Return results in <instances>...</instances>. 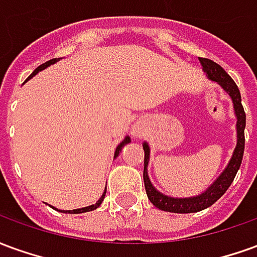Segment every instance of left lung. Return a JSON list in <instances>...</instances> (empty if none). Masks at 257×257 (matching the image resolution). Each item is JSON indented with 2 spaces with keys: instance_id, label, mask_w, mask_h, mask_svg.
Masks as SVG:
<instances>
[{
  "instance_id": "obj_1",
  "label": "left lung",
  "mask_w": 257,
  "mask_h": 257,
  "mask_svg": "<svg viewBox=\"0 0 257 257\" xmlns=\"http://www.w3.org/2000/svg\"><path fill=\"white\" fill-rule=\"evenodd\" d=\"M199 62H201L202 67H204V70L208 74V77L212 81L219 82L223 86V89L231 96L235 115H237V147H235L232 158L228 162L224 172L221 173L220 178L217 179L215 183L212 184L204 194H201L198 197H193V198H172V197H167V195H164L160 191H157L153 187V184L150 183V179L147 176V164H149V158H150V149H149L147 143H145L143 145V150H145L143 180H145L146 193H147V197L151 201V204L154 205L156 208H158V209L165 210V212L193 213V212H199V210L213 205L223 194L226 193L227 189L230 187V184L232 183L238 169L241 167V162H242L243 149H245V123H246V115H245L242 103H241L239 89H238L237 84L234 82V79L224 71V68L221 67L220 64H217L213 60L206 58H199Z\"/></svg>"
}]
</instances>
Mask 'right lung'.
<instances>
[{"mask_svg": "<svg viewBox=\"0 0 257 257\" xmlns=\"http://www.w3.org/2000/svg\"><path fill=\"white\" fill-rule=\"evenodd\" d=\"M58 60H59V58H55V59H51V60H48V62H45V63H42L41 66H38V67H37L36 70H34V71H33V73L30 74V77H29V78H27V79H30L31 77H33V75H36V74L38 73V71H41V70H44V68L48 67V66H51V64H53V63H56ZM129 142H131V139H129L128 136H126V138H125V139H123L122 142H121V143L118 145L117 150H115V156H114V157H117L118 154H119V151L122 150L123 146L128 145ZM104 195H106V190H104V193H103V195H101L100 198H99V201H97V202H96L95 205H90V206H86V208H81V209L62 210V212H64V213H67V212H68V213H84V212H89V210H93V209H96V208H99V205L101 204V201L104 199Z\"/></svg>", "mask_w": 257, "mask_h": 257, "instance_id": "add662e5", "label": "right lung"}]
</instances>
